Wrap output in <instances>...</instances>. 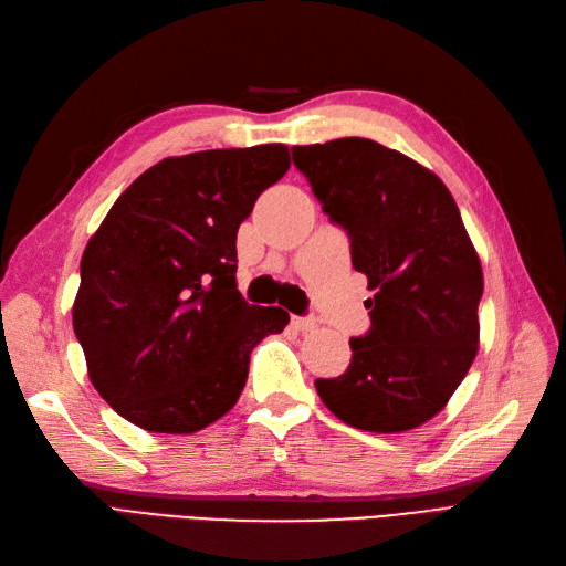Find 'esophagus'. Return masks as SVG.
<instances>
[{
  "mask_svg": "<svg viewBox=\"0 0 566 566\" xmlns=\"http://www.w3.org/2000/svg\"><path fill=\"white\" fill-rule=\"evenodd\" d=\"M292 325H294L298 332H311V329H315L317 321H315L313 315H303V317H294Z\"/></svg>",
  "mask_w": 566,
  "mask_h": 566,
  "instance_id": "1",
  "label": "esophagus"
}]
</instances>
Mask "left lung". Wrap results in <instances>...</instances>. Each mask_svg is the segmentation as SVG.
<instances>
[{"mask_svg":"<svg viewBox=\"0 0 566 566\" xmlns=\"http://www.w3.org/2000/svg\"><path fill=\"white\" fill-rule=\"evenodd\" d=\"M329 222L368 277L370 329L339 378L315 380L346 426L403 432L444 409L478 354L481 260L452 193L423 165L368 138L294 145Z\"/></svg>","mask_w":566,"mask_h":566,"instance_id":"1","label":"left lung"}]
</instances>
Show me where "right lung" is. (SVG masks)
Returning <instances> with one entry per match:
<instances>
[{
  "label": "right lung",
  "instance_id": "1",
  "mask_svg": "<svg viewBox=\"0 0 566 566\" xmlns=\"http://www.w3.org/2000/svg\"><path fill=\"white\" fill-rule=\"evenodd\" d=\"M292 159L282 143L167 157L126 188L81 258L74 332L91 382L150 432L208 428L258 342L289 323L237 289V231Z\"/></svg>",
  "mask_w": 566,
  "mask_h": 566
}]
</instances>
